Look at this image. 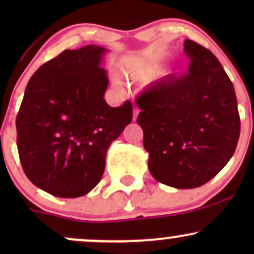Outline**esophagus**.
Instances as JSON below:
<instances>
[{"label": "esophagus", "instance_id": "obj_1", "mask_svg": "<svg viewBox=\"0 0 254 254\" xmlns=\"http://www.w3.org/2000/svg\"><path fill=\"white\" fill-rule=\"evenodd\" d=\"M132 112H133V117H132V119H133V121H136V119H137V116H138V112H139V111H138V109H137V107H133V111H132Z\"/></svg>", "mask_w": 254, "mask_h": 254}]
</instances>
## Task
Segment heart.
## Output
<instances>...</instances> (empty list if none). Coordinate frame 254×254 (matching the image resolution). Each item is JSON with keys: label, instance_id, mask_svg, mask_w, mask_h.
Wrapping results in <instances>:
<instances>
[{"label": "heart", "instance_id": "heart-1", "mask_svg": "<svg viewBox=\"0 0 254 254\" xmlns=\"http://www.w3.org/2000/svg\"><path fill=\"white\" fill-rule=\"evenodd\" d=\"M160 72H161V68H159V66L138 63L130 69V76L137 81H149L156 77ZM113 83H115L116 87H121V81L118 78H115Z\"/></svg>", "mask_w": 254, "mask_h": 254}]
</instances>
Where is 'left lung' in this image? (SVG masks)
Instances as JSON below:
<instances>
[{"label":"left lung","mask_w":254,"mask_h":254,"mask_svg":"<svg viewBox=\"0 0 254 254\" xmlns=\"http://www.w3.org/2000/svg\"><path fill=\"white\" fill-rule=\"evenodd\" d=\"M189 74L151 84L137 98L148 168L157 182L194 189L228 164L240 135L234 87L208 49L186 39Z\"/></svg>","instance_id":"1"}]
</instances>
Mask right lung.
<instances>
[{
	"label": "right lung",
	"instance_id": "right-lung-1",
	"mask_svg": "<svg viewBox=\"0 0 254 254\" xmlns=\"http://www.w3.org/2000/svg\"><path fill=\"white\" fill-rule=\"evenodd\" d=\"M104 46L64 50L28 81L16 117L26 176L52 196L76 198L100 182L109 147L132 121L130 101L111 107Z\"/></svg>",
	"mask_w": 254,
	"mask_h": 254
}]
</instances>
